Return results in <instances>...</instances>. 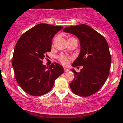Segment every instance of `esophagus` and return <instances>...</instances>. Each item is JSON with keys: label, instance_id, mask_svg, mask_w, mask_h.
<instances>
[{"label": "esophagus", "instance_id": "1", "mask_svg": "<svg viewBox=\"0 0 123 123\" xmlns=\"http://www.w3.org/2000/svg\"><path fill=\"white\" fill-rule=\"evenodd\" d=\"M64 71L68 72V71H69V69H67V68H64Z\"/></svg>", "mask_w": 123, "mask_h": 123}]
</instances>
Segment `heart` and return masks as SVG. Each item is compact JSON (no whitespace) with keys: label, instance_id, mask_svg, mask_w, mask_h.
Wrapping results in <instances>:
<instances>
[{"label":"heart","instance_id":"b5f03b06","mask_svg":"<svg viewBox=\"0 0 123 123\" xmlns=\"http://www.w3.org/2000/svg\"><path fill=\"white\" fill-rule=\"evenodd\" d=\"M59 59L61 62L62 64H64V65H67V64L68 63V59L67 56L62 55V56H59Z\"/></svg>","mask_w":123,"mask_h":123}]
</instances>
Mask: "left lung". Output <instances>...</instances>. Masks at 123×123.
<instances>
[{
  "label": "left lung",
  "mask_w": 123,
  "mask_h": 123,
  "mask_svg": "<svg viewBox=\"0 0 123 123\" xmlns=\"http://www.w3.org/2000/svg\"><path fill=\"white\" fill-rule=\"evenodd\" d=\"M63 31L78 38L81 50L72 66H82L80 72L74 69V79L69 84L71 90L79 96L88 97L97 92L109 75L111 58L105 39L87 25L66 27Z\"/></svg>",
  "instance_id": "1"
}]
</instances>
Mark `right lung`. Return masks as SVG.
<instances>
[{
  "instance_id": "right-lung-1",
  "label": "right lung",
  "mask_w": 123,
  "mask_h": 123,
  "mask_svg": "<svg viewBox=\"0 0 123 123\" xmlns=\"http://www.w3.org/2000/svg\"><path fill=\"white\" fill-rule=\"evenodd\" d=\"M63 26L39 24L25 32L15 46L12 66L20 87L33 96H41L51 90L55 80L64 73V68L55 62L49 67L42 64L51 50L52 39Z\"/></svg>"
}]
</instances>
